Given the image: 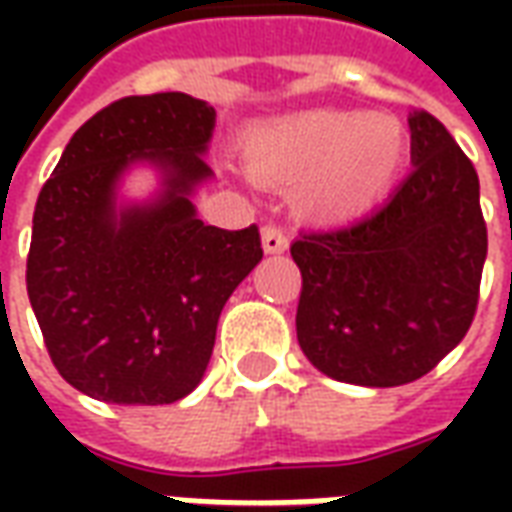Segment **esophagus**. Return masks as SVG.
Wrapping results in <instances>:
<instances>
[{"instance_id":"esophagus-1","label":"esophagus","mask_w":512,"mask_h":512,"mask_svg":"<svg viewBox=\"0 0 512 512\" xmlns=\"http://www.w3.org/2000/svg\"><path fill=\"white\" fill-rule=\"evenodd\" d=\"M260 241H263V252L266 255H282L288 249V235L282 233L274 224H266L263 233H260Z\"/></svg>"}]
</instances>
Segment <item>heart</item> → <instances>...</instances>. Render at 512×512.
<instances>
[{"label": "heart", "mask_w": 512, "mask_h": 512, "mask_svg": "<svg viewBox=\"0 0 512 512\" xmlns=\"http://www.w3.org/2000/svg\"><path fill=\"white\" fill-rule=\"evenodd\" d=\"M406 128L389 115L312 109L257 128L244 147L249 175L293 189V208L334 224L370 211L406 156Z\"/></svg>", "instance_id": "obj_1"}]
</instances>
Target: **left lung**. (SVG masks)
Here are the masks:
<instances>
[{
    "label": "left lung",
    "mask_w": 512,
    "mask_h": 512,
    "mask_svg": "<svg viewBox=\"0 0 512 512\" xmlns=\"http://www.w3.org/2000/svg\"><path fill=\"white\" fill-rule=\"evenodd\" d=\"M411 172L365 219L304 233L296 334L323 376L356 386L417 381L461 343L483 277L480 180L450 131L411 112Z\"/></svg>",
    "instance_id": "8db88e82"
}]
</instances>
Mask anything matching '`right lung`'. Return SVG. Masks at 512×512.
I'll return each mask as SVG.
<instances>
[{"instance_id":"obj_1","label":"right lung","mask_w":512,"mask_h":512,"mask_svg":"<svg viewBox=\"0 0 512 512\" xmlns=\"http://www.w3.org/2000/svg\"><path fill=\"white\" fill-rule=\"evenodd\" d=\"M216 112L186 93L131 95L84 123L40 191L27 293L60 376L117 406H164L200 384L216 323L263 260L257 227L205 224L194 194ZM134 166L147 201H123Z\"/></svg>"}]
</instances>
